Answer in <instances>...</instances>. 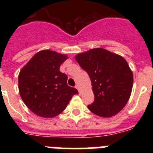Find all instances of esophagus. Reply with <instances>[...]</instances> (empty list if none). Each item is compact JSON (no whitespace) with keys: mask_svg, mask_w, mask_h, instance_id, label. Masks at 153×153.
<instances>
[{"mask_svg":"<svg viewBox=\"0 0 153 153\" xmlns=\"http://www.w3.org/2000/svg\"><path fill=\"white\" fill-rule=\"evenodd\" d=\"M76 88L77 89L78 91H79V94H80V93H81V90H80V88H79V86H76Z\"/></svg>","mask_w":153,"mask_h":153,"instance_id":"34e87169","label":"esophagus"}]
</instances>
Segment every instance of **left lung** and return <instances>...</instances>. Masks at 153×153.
<instances>
[{
    "mask_svg": "<svg viewBox=\"0 0 153 153\" xmlns=\"http://www.w3.org/2000/svg\"><path fill=\"white\" fill-rule=\"evenodd\" d=\"M75 59L91 80L95 99L88 109L101 117L120 113L129 100L133 84V75L126 60L103 48L78 53Z\"/></svg>",
    "mask_w": 153,
    "mask_h": 153,
    "instance_id": "obj_1",
    "label": "left lung"
}]
</instances>
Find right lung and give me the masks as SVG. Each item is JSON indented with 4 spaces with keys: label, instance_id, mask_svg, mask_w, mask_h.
<instances>
[{
    "label": "right lung",
    "instance_id": "obj_1",
    "mask_svg": "<svg viewBox=\"0 0 153 153\" xmlns=\"http://www.w3.org/2000/svg\"><path fill=\"white\" fill-rule=\"evenodd\" d=\"M67 56L51 50L40 51L21 70L18 89L22 100L38 117L53 118L66 109L76 89L67 85L60 71Z\"/></svg>",
    "mask_w": 153,
    "mask_h": 153
}]
</instances>
